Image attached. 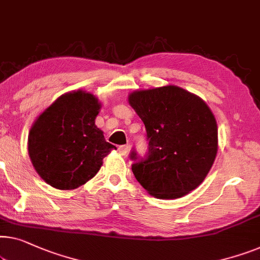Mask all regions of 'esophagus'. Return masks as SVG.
Returning <instances> with one entry per match:
<instances>
[{"label": "esophagus", "instance_id": "esophagus-1", "mask_svg": "<svg viewBox=\"0 0 260 260\" xmlns=\"http://www.w3.org/2000/svg\"><path fill=\"white\" fill-rule=\"evenodd\" d=\"M118 151H119V153H121L122 156H126L127 153H129V151H130L129 145H121V146H118Z\"/></svg>", "mask_w": 260, "mask_h": 260}]
</instances>
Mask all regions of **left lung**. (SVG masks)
Instances as JSON below:
<instances>
[{
  "instance_id": "left-lung-1",
  "label": "left lung",
  "mask_w": 260,
  "mask_h": 260,
  "mask_svg": "<svg viewBox=\"0 0 260 260\" xmlns=\"http://www.w3.org/2000/svg\"><path fill=\"white\" fill-rule=\"evenodd\" d=\"M149 139L145 159L131 152L133 172L148 193L176 199L203 183L218 151V127L201 97L177 85L136 90L127 97Z\"/></svg>"
}]
</instances>
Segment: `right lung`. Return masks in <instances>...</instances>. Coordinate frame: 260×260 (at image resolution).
Instances as JSON below:
<instances>
[{
  "label": "right lung",
  "instance_id": "add662e5",
  "mask_svg": "<svg viewBox=\"0 0 260 260\" xmlns=\"http://www.w3.org/2000/svg\"><path fill=\"white\" fill-rule=\"evenodd\" d=\"M101 107L95 95L74 90L59 96L32 123L28 153L37 174L50 186L77 189L116 150L95 124Z\"/></svg>",
  "mask_w": 260,
  "mask_h": 260
}]
</instances>
